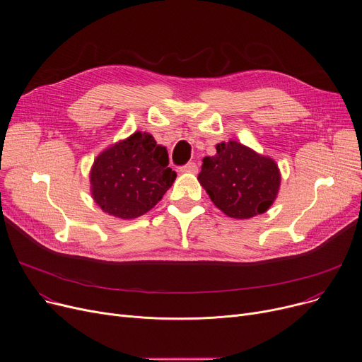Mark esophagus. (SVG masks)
<instances>
[{"instance_id":"esophagus-1","label":"esophagus","mask_w":362,"mask_h":362,"mask_svg":"<svg viewBox=\"0 0 362 362\" xmlns=\"http://www.w3.org/2000/svg\"><path fill=\"white\" fill-rule=\"evenodd\" d=\"M180 171H181V173H188V174H197L199 166H197L194 162H188L187 165H184V166L180 168Z\"/></svg>"}]
</instances>
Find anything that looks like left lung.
<instances>
[{"label":"left lung","instance_id":"obj_1","mask_svg":"<svg viewBox=\"0 0 362 362\" xmlns=\"http://www.w3.org/2000/svg\"><path fill=\"white\" fill-rule=\"evenodd\" d=\"M199 182L210 200L232 219L264 214L278 197L281 171L272 158L237 140L216 144V155L203 159Z\"/></svg>","mask_w":362,"mask_h":362}]
</instances>
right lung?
Wrapping results in <instances>:
<instances>
[{
  "instance_id": "add662e5",
  "label": "right lung",
  "mask_w": 362,
  "mask_h": 362,
  "mask_svg": "<svg viewBox=\"0 0 362 362\" xmlns=\"http://www.w3.org/2000/svg\"><path fill=\"white\" fill-rule=\"evenodd\" d=\"M166 147L136 132L100 152L90 169V194L111 216L136 219L153 209L177 178Z\"/></svg>"
}]
</instances>
